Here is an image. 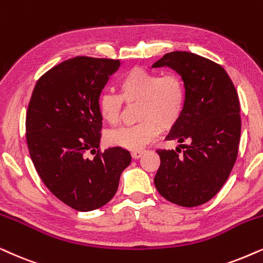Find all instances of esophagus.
<instances>
[{
  "label": "esophagus",
  "mask_w": 263,
  "mask_h": 263,
  "mask_svg": "<svg viewBox=\"0 0 263 263\" xmlns=\"http://www.w3.org/2000/svg\"><path fill=\"white\" fill-rule=\"evenodd\" d=\"M143 153H144L143 151H135V152H132V158H134V159H139L143 155Z\"/></svg>",
  "instance_id": "esophagus-1"
}]
</instances>
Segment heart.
I'll list each match as a JSON object with an SVG mask.
<instances>
[{"instance_id":"b5f03b06","label":"heart","mask_w":263,"mask_h":263,"mask_svg":"<svg viewBox=\"0 0 263 263\" xmlns=\"http://www.w3.org/2000/svg\"><path fill=\"white\" fill-rule=\"evenodd\" d=\"M119 93L105 92L98 99L101 118L109 125L121 120L124 103L136 105L138 122L108 132L109 144L128 151H141L159 134L177 124L185 102L183 80L177 74L160 75L141 66L125 72L118 81Z\"/></svg>"}]
</instances>
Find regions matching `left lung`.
Here are the masks:
<instances>
[{
    "mask_svg": "<svg viewBox=\"0 0 263 263\" xmlns=\"http://www.w3.org/2000/svg\"><path fill=\"white\" fill-rule=\"evenodd\" d=\"M170 66L182 76L185 102L181 118L167 136L176 151L159 149L154 178L166 200L185 208L205 204L220 192L238 156L240 104L227 71L217 63L191 52L166 53L153 68Z\"/></svg>",
    "mask_w": 263,
    "mask_h": 263,
    "instance_id": "8db88e82",
    "label": "left lung"
}]
</instances>
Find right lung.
<instances>
[{
    "instance_id": "1",
    "label": "right lung",
    "mask_w": 263,
    "mask_h": 263,
    "mask_svg": "<svg viewBox=\"0 0 263 263\" xmlns=\"http://www.w3.org/2000/svg\"><path fill=\"white\" fill-rule=\"evenodd\" d=\"M119 66V59H68L37 80L30 98L25 128L31 160L49 192L74 210L110 201L131 162L126 149L99 148L98 99ZM88 151L95 158L85 156Z\"/></svg>"
}]
</instances>
